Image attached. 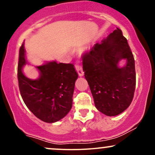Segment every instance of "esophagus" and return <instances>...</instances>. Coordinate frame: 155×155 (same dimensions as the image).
Listing matches in <instances>:
<instances>
[{
  "label": "esophagus",
  "mask_w": 155,
  "mask_h": 155,
  "mask_svg": "<svg viewBox=\"0 0 155 155\" xmlns=\"http://www.w3.org/2000/svg\"><path fill=\"white\" fill-rule=\"evenodd\" d=\"M75 68H76V71L78 72V74H79V76H82L84 75V71H83L82 67H81L79 63L75 64Z\"/></svg>",
  "instance_id": "esophagus-1"
}]
</instances>
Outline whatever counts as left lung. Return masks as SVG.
<instances>
[{
	"mask_svg": "<svg viewBox=\"0 0 155 155\" xmlns=\"http://www.w3.org/2000/svg\"><path fill=\"white\" fill-rule=\"evenodd\" d=\"M125 59L122 68L118 62ZM83 71L96 108L107 116H116L127 109L136 89L133 54L120 29L110 33L82 55Z\"/></svg>",
	"mask_w": 155,
	"mask_h": 155,
	"instance_id": "obj_1",
	"label": "left lung"
}]
</instances>
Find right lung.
<instances>
[{
  "instance_id": "obj_1",
  "label": "right lung",
  "mask_w": 155,
  "mask_h": 155,
  "mask_svg": "<svg viewBox=\"0 0 155 155\" xmlns=\"http://www.w3.org/2000/svg\"><path fill=\"white\" fill-rule=\"evenodd\" d=\"M24 45L19 49V88L27 107L39 120L48 123L58 122L71 109L75 81L78 78L71 63L49 62L36 66L40 72L38 79L32 80L23 74L26 64Z\"/></svg>"
}]
</instances>
